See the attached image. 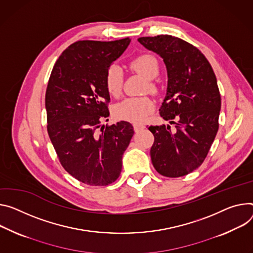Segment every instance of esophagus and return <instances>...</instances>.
<instances>
[{"mask_svg":"<svg viewBox=\"0 0 253 253\" xmlns=\"http://www.w3.org/2000/svg\"><path fill=\"white\" fill-rule=\"evenodd\" d=\"M133 128H134L135 132H139V131L143 130L145 128V126L142 125V124H136L135 123V124H133Z\"/></svg>","mask_w":253,"mask_h":253,"instance_id":"esophagus-1","label":"esophagus"}]
</instances>
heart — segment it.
<instances>
[{
    "label": "heart",
    "mask_w": 253,
    "mask_h": 253,
    "mask_svg": "<svg viewBox=\"0 0 253 253\" xmlns=\"http://www.w3.org/2000/svg\"><path fill=\"white\" fill-rule=\"evenodd\" d=\"M130 70L147 79L145 90L157 94L159 90L155 78L159 74V62L151 53H142L134 57L129 62ZM105 86L108 93L113 97H118L123 88V73L116 65H110L105 74ZM154 111V103L148 96L127 98L114 107L115 117L129 122H142Z\"/></svg>",
    "instance_id": "1"
}]
</instances>
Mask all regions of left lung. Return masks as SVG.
Segmentation results:
<instances>
[{"label":"left lung","instance_id":"1","mask_svg":"<svg viewBox=\"0 0 253 253\" xmlns=\"http://www.w3.org/2000/svg\"><path fill=\"white\" fill-rule=\"evenodd\" d=\"M138 41L164 58L167 96L159 109L175 125L150 126L154 136L151 162L158 173L179 177L198 169L208 154L219 128L221 96L213 68L193 44L171 35L140 37Z\"/></svg>","mask_w":253,"mask_h":253}]
</instances>
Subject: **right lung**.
Returning <instances> with one entry per match:
<instances>
[{"mask_svg":"<svg viewBox=\"0 0 253 253\" xmlns=\"http://www.w3.org/2000/svg\"><path fill=\"white\" fill-rule=\"evenodd\" d=\"M129 43V37L77 41L61 53L48 81L49 138L63 169L88 186H108L119 177L134 134L129 122L102 125L110 114L105 74Z\"/></svg>","mask_w":253,"mask_h":253,"instance_id":"obj_1","label":"right lung"}]
</instances>
